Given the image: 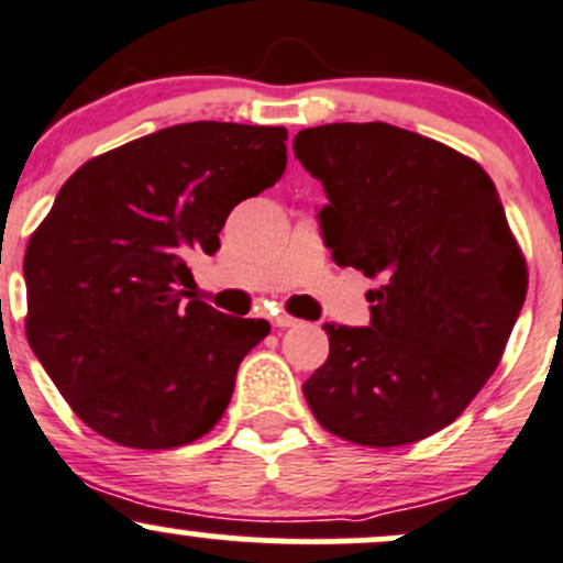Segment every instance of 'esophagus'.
Masks as SVG:
<instances>
[{"mask_svg":"<svg viewBox=\"0 0 563 563\" xmlns=\"http://www.w3.org/2000/svg\"><path fill=\"white\" fill-rule=\"evenodd\" d=\"M271 322H274V328H295V324H298V319L295 317H289V313H276L274 319H271Z\"/></svg>","mask_w":563,"mask_h":563,"instance_id":"34e87169","label":"esophagus"}]
</instances>
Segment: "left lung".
<instances>
[{"mask_svg": "<svg viewBox=\"0 0 563 563\" xmlns=\"http://www.w3.org/2000/svg\"><path fill=\"white\" fill-rule=\"evenodd\" d=\"M292 150L328 192L332 260L380 279L371 328L324 324L311 413L371 449L419 443L473 402L521 313L526 260L497 187L467 155L389 123L303 129Z\"/></svg>", "mask_w": 563, "mask_h": 563, "instance_id": "left-lung-1", "label": "left lung"}]
</instances>
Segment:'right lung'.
I'll list each match as a JSON object with an SVG mask.
<instances>
[{"mask_svg": "<svg viewBox=\"0 0 563 563\" xmlns=\"http://www.w3.org/2000/svg\"><path fill=\"white\" fill-rule=\"evenodd\" d=\"M284 142L282 125H172L96 155L58 190L23 257L26 338L101 438L177 449L222 419L271 324L198 300L187 260L214 255L235 203L276 185Z\"/></svg>", "mask_w": 563, "mask_h": 563, "instance_id": "obj_1", "label": "right lung"}]
</instances>
